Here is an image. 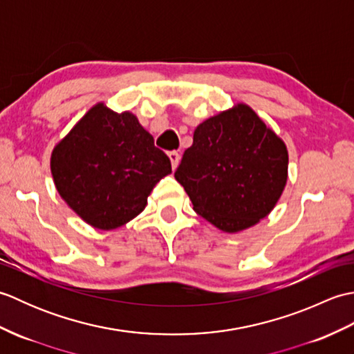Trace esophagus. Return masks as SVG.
<instances>
[{
	"instance_id": "1",
	"label": "esophagus",
	"mask_w": 354,
	"mask_h": 354,
	"mask_svg": "<svg viewBox=\"0 0 354 354\" xmlns=\"http://www.w3.org/2000/svg\"><path fill=\"white\" fill-rule=\"evenodd\" d=\"M169 158H170L171 167H173V170H175L178 167V164H179V160H181V156H179L176 150H171V152H169Z\"/></svg>"
}]
</instances>
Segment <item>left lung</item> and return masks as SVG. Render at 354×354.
<instances>
[{
	"instance_id": "1",
	"label": "left lung",
	"mask_w": 354,
	"mask_h": 354,
	"mask_svg": "<svg viewBox=\"0 0 354 354\" xmlns=\"http://www.w3.org/2000/svg\"><path fill=\"white\" fill-rule=\"evenodd\" d=\"M284 141L246 103L202 122L175 171L193 209L223 232L266 217L288 183Z\"/></svg>"
}]
</instances>
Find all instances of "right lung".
Listing matches in <instances>:
<instances>
[{"label":"right lung","mask_w":354,"mask_h":354,"mask_svg":"<svg viewBox=\"0 0 354 354\" xmlns=\"http://www.w3.org/2000/svg\"><path fill=\"white\" fill-rule=\"evenodd\" d=\"M50 169L66 205L91 227L109 231L146 208L171 164L137 115L99 102L53 149Z\"/></svg>","instance_id":"right-lung-1"}]
</instances>
